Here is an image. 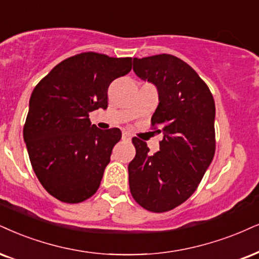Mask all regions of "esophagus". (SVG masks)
I'll list each match as a JSON object with an SVG mask.
<instances>
[{"mask_svg": "<svg viewBox=\"0 0 259 259\" xmlns=\"http://www.w3.org/2000/svg\"><path fill=\"white\" fill-rule=\"evenodd\" d=\"M122 139L123 140H131V139H132V137H131L128 132H123L122 133Z\"/></svg>", "mask_w": 259, "mask_h": 259, "instance_id": "1", "label": "esophagus"}]
</instances>
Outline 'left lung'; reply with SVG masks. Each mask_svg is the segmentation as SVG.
Wrapping results in <instances>:
<instances>
[{
	"label": "left lung",
	"instance_id": "1",
	"mask_svg": "<svg viewBox=\"0 0 259 259\" xmlns=\"http://www.w3.org/2000/svg\"><path fill=\"white\" fill-rule=\"evenodd\" d=\"M133 71L154 84L158 105L151 117L163 135L159 151L133 138L136 157L128 164L130 190L152 212L174 209L192 196L215 155V102L191 66L169 54L133 59Z\"/></svg>",
	"mask_w": 259,
	"mask_h": 259
}]
</instances>
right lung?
I'll return each instance as SVG.
<instances>
[{
  "label": "right lung",
  "instance_id": "right-lung-1",
  "mask_svg": "<svg viewBox=\"0 0 259 259\" xmlns=\"http://www.w3.org/2000/svg\"><path fill=\"white\" fill-rule=\"evenodd\" d=\"M131 69V57L82 53L56 65L32 92L28 157L41 186L61 202H84L100 187L121 131L97 128L89 113L107 109L110 82Z\"/></svg>",
  "mask_w": 259,
  "mask_h": 259
}]
</instances>
